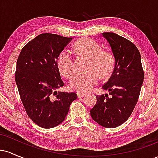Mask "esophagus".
I'll list each match as a JSON object with an SVG mask.
<instances>
[{
    "mask_svg": "<svg viewBox=\"0 0 158 158\" xmlns=\"http://www.w3.org/2000/svg\"><path fill=\"white\" fill-rule=\"evenodd\" d=\"M86 93H85V92H80V91H79V92H77V97H84V96H85L86 95Z\"/></svg>",
    "mask_w": 158,
    "mask_h": 158,
    "instance_id": "obj_1",
    "label": "esophagus"
}]
</instances>
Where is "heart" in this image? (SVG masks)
<instances>
[{
	"instance_id": "1",
	"label": "heart",
	"mask_w": 158,
	"mask_h": 158,
	"mask_svg": "<svg viewBox=\"0 0 158 158\" xmlns=\"http://www.w3.org/2000/svg\"><path fill=\"white\" fill-rule=\"evenodd\" d=\"M74 49L79 55L88 58L85 73H78L72 79V89L80 92L89 91L97 84L99 78L108 77L113 72L115 64L111 52L103 50L96 41L89 38H82L74 44ZM58 70L67 79L73 77L76 72L71 53L64 50L59 52L56 59Z\"/></svg>"
}]
</instances>
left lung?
Returning <instances> with one entry per match:
<instances>
[{"label":"left lung","mask_w":158,"mask_h":158,"mask_svg":"<svg viewBox=\"0 0 158 158\" xmlns=\"http://www.w3.org/2000/svg\"><path fill=\"white\" fill-rule=\"evenodd\" d=\"M115 59L113 73L102 86L109 95L97 97L90 110L92 119L105 128L120 126L129 118L138 101L144 72L138 49L133 43L114 32H103Z\"/></svg>","instance_id":"left-lung-1"}]
</instances>
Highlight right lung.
Listing matches in <instances>:
<instances>
[{
	"label": "right lung",
	"instance_id": "right-lung-1",
	"mask_svg": "<svg viewBox=\"0 0 158 158\" xmlns=\"http://www.w3.org/2000/svg\"><path fill=\"white\" fill-rule=\"evenodd\" d=\"M72 38L40 34L22 48L17 60L15 81L27 115L44 128L64 120L76 93L57 92L64 86L56 59Z\"/></svg>",
	"mask_w": 158,
	"mask_h": 158
}]
</instances>
